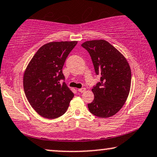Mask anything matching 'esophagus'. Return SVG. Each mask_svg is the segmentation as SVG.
<instances>
[{"mask_svg": "<svg viewBox=\"0 0 157 157\" xmlns=\"http://www.w3.org/2000/svg\"><path fill=\"white\" fill-rule=\"evenodd\" d=\"M78 91L79 92H80V93H83V92H84L85 91H86V89H85V88H81V89H78Z\"/></svg>", "mask_w": 157, "mask_h": 157, "instance_id": "obj_1", "label": "esophagus"}]
</instances>
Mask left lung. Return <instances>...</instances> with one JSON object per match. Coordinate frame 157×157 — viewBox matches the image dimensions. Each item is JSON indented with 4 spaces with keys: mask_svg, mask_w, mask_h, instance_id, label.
Masks as SVG:
<instances>
[{
    "mask_svg": "<svg viewBox=\"0 0 157 157\" xmlns=\"http://www.w3.org/2000/svg\"><path fill=\"white\" fill-rule=\"evenodd\" d=\"M90 55L100 81L93 86L94 99L88 104L91 114L109 117L121 109L129 94L131 71L123 55L103 40L86 41L81 44Z\"/></svg>",
    "mask_w": 157,
    "mask_h": 157,
    "instance_id": "obj_1",
    "label": "left lung"
}]
</instances>
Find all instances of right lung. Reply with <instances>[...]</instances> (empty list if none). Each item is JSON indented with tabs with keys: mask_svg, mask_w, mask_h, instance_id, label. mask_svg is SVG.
<instances>
[{
	"mask_svg": "<svg viewBox=\"0 0 157 157\" xmlns=\"http://www.w3.org/2000/svg\"><path fill=\"white\" fill-rule=\"evenodd\" d=\"M77 42H52L42 46L24 74V89L30 105L48 119L66 113L74 94L66 83L63 67ZM63 83H62V81Z\"/></svg>",
	"mask_w": 157,
	"mask_h": 157,
	"instance_id": "add662e5",
	"label": "right lung"
}]
</instances>
